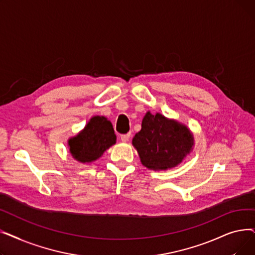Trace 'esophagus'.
<instances>
[{"label":"esophagus","mask_w":255,"mask_h":255,"mask_svg":"<svg viewBox=\"0 0 255 255\" xmlns=\"http://www.w3.org/2000/svg\"><path fill=\"white\" fill-rule=\"evenodd\" d=\"M130 136H131L130 133H127V134H122V135H121V140L124 141V142H126V141H128V140H129Z\"/></svg>","instance_id":"34e87169"}]
</instances>
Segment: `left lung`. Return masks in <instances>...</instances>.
I'll use <instances>...</instances> for the list:
<instances>
[{
    "label": "left lung",
    "mask_w": 255,
    "mask_h": 255,
    "mask_svg": "<svg viewBox=\"0 0 255 255\" xmlns=\"http://www.w3.org/2000/svg\"><path fill=\"white\" fill-rule=\"evenodd\" d=\"M141 164L153 170L176 167L192 151L194 139L187 126L157 113L145 114L132 139Z\"/></svg>",
    "instance_id": "1"
}]
</instances>
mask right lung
<instances>
[{"mask_svg": "<svg viewBox=\"0 0 255 255\" xmlns=\"http://www.w3.org/2000/svg\"><path fill=\"white\" fill-rule=\"evenodd\" d=\"M117 136L111 121L105 117H93L86 127L68 140L72 157L82 163H90L100 158L116 143Z\"/></svg>", "mask_w": 255, "mask_h": 255, "instance_id": "add662e5", "label": "right lung"}]
</instances>
